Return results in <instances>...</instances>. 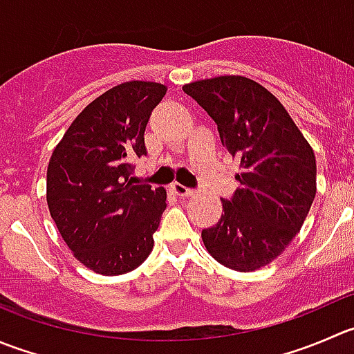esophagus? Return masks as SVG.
<instances>
[{
  "mask_svg": "<svg viewBox=\"0 0 354 354\" xmlns=\"http://www.w3.org/2000/svg\"><path fill=\"white\" fill-rule=\"evenodd\" d=\"M171 192H173L174 195H178V197H192V195L195 194L194 190H192V188H187V187H183V185L181 183H173L171 185Z\"/></svg>",
  "mask_w": 354,
  "mask_h": 354,
  "instance_id": "34e87169",
  "label": "esophagus"
}]
</instances>
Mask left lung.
Segmentation results:
<instances>
[{"mask_svg": "<svg viewBox=\"0 0 354 354\" xmlns=\"http://www.w3.org/2000/svg\"><path fill=\"white\" fill-rule=\"evenodd\" d=\"M218 124L223 147L239 160L240 181L223 214L202 230L207 252L235 272H256L283 252L317 195V160L279 98L243 75L183 86Z\"/></svg>", "mask_w": 354, "mask_h": 354, "instance_id": "left-lung-1", "label": "left lung"}]
</instances>
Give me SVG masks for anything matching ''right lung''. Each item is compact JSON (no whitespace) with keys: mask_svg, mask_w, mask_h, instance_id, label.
Masks as SVG:
<instances>
[{"mask_svg":"<svg viewBox=\"0 0 354 354\" xmlns=\"http://www.w3.org/2000/svg\"><path fill=\"white\" fill-rule=\"evenodd\" d=\"M167 88L128 81L95 98L51 153L46 202L75 259L105 277L138 268L153 249L166 190L133 185L131 160L147 153V122Z\"/></svg>","mask_w":354,"mask_h":354,"instance_id":"1","label":"right lung"}]
</instances>
